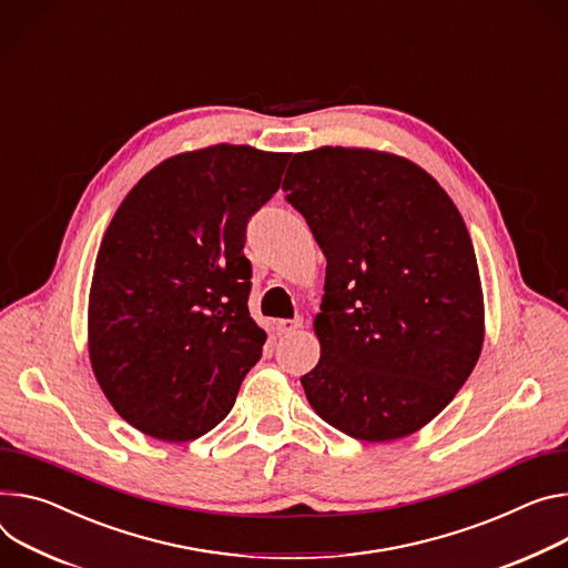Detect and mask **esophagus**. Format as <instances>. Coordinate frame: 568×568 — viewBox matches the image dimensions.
Wrapping results in <instances>:
<instances>
[{"label": "esophagus", "mask_w": 568, "mask_h": 568, "mask_svg": "<svg viewBox=\"0 0 568 568\" xmlns=\"http://www.w3.org/2000/svg\"><path fill=\"white\" fill-rule=\"evenodd\" d=\"M301 326H303V320H301V317H294V320H283V322H278V331H281L283 335L296 333Z\"/></svg>", "instance_id": "obj_1"}]
</instances>
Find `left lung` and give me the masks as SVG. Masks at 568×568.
Instances as JSON below:
<instances>
[{"mask_svg":"<svg viewBox=\"0 0 568 568\" xmlns=\"http://www.w3.org/2000/svg\"><path fill=\"white\" fill-rule=\"evenodd\" d=\"M285 199L326 255L307 403L365 442L433 422L471 376L485 339L476 251L459 211L419 165L372 149L294 153Z\"/></svg>","mask_w":568,"mask_h":568,"instance_id":"left-lung-1","label":"left lung"}]
</instances>
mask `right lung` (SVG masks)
Returning <instances> with one entry per match:
<instances>
[{"mask_svg": "<svg viewBox=\"0 0 568 568\" xmlns=\"http://www.w3.org/2000/svg\"><path fill=\"white\" fill-rule=\"evenodd\" d=\"M290 153L215 144L144 174L101 240L88 348L118 415L190 442L231 412L267 333L248 315L246 224L274 196Z\"/></svg>", "mask_w": 568, "mask_h": 568, "instance_id": "right-lung-1", "label": "right lung"}]
</instances>
